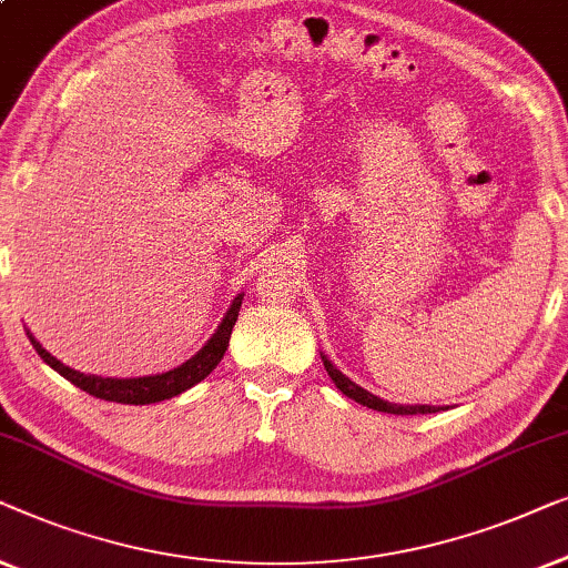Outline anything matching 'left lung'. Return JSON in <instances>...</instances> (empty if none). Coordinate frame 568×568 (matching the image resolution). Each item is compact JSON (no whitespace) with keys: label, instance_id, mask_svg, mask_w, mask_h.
Segmentation results:
<instances>
[{"label":"left lung","instance_id":"8db88e82","mask_svg":"<svg viewBox=\"0 0 568 568\" xmlns=\"http://www.w3.org/2000/svg\"><path fill=\"white\" fill-rule=\"evenodd\" d=\"M322 361H324L326 373H329V378L334 381V386H337L345 396L353 398V402L367 406V409L386 412V414H433V412H440V406H425V404H419V406H402V404L383 402V398L373 396L371 390H365L363 386H357L355 381H349L347 375H342V373L337 371V367H334V363L329 361V357L322 355Z\"/></svg>","mask_w":568,"mask_h":568}]
</instances>
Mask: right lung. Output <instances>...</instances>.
Masks as SVG:
<instances>
[{
  "mask_svg": "<svg viewBox=\"0 0 568 568\" xmlns=\"http://www.w3.org/2000/svg\"><path fill=\"white\" fill-rule=\"evenodd\" d=\"M242 298L244 293H239L234 303H231V308L226 311V316H223V322L219 324V329H215L213 337L205 342L203 349H197V355L190 357L187 363L178 365L174 371H166L159 375H143V378H102V375H84L74 371V367L55 361V357L48 353V349L30 332H28V339L30 345L36 347V353L43 357L45 365H51L55 373L74 383L77 388L87 390L90 396L105 398V402H115V404H135V406L156 404V402H164V398L182 394V390L193 388L195 383H201L205 375L223 361V353H226L229 339H231V329H234L239 308H242Z\"/></svg>",
  "mask_w": 568,
  "mask_h": 568,
  "instance_id": "1",
  "label": "right lung"
}]
</instances>
